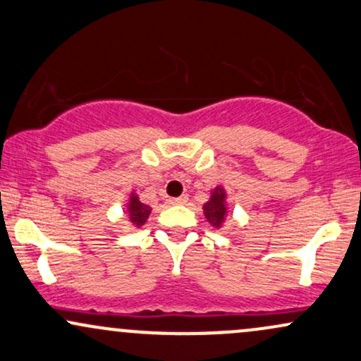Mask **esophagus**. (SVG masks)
Here are the masks:
<instances>
[{"label":"esophagus","instance_id":"34e87169","mask_svg":"<svg viewBox=\"0 0 361 361\" xmlns=\"http://www.w3.org/2000/svg\"><path fill=\"white\" fill-rule=\"evenodd\" d=\"M169 202H171L173 205H185V203L188 202V195H181V197L178 198H171Z\"/></svg>","mask_w":361,"mask_h":361}]
</instances>
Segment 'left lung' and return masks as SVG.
I'll return each instance as SVG.
<instances>
[{
  "label": "left lung",
  "instance_id": "8db88e82",
  "mask_svg": "<svg viewBox=\"0 0 361 361\" xmlns=\"http://www.w3.org/2000/svg\"><path fill=\"white\" fill-rule=\"evenodd\" d=\"M225 200H227V193L222 186H216L212 192L210 200L203 205V214L205 219L212 227L220 228L225 222V216H227V205H225Z\"/></svg>",
  "mask_w": 361,
  "mask_h": 361
}]
</instances>
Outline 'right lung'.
<instances>
[{
	"instance_id": "1",
	"label": "right lung",
	"mask_w": 361,
	"mask_h": 361,
	"mask_svg": "<svg viewBox=\"0 0 361 361\" xmlns=\"http://www.w3.org/2000/svg\"><path fill=\"white\" fill-rule=\"evenodd\" d=\"M151 214V207L142 203L136 193H131L128 203V215L129 222H131L134 227H141V225L146 224L147 216Z\"/></svg>"
}]
</instances>
